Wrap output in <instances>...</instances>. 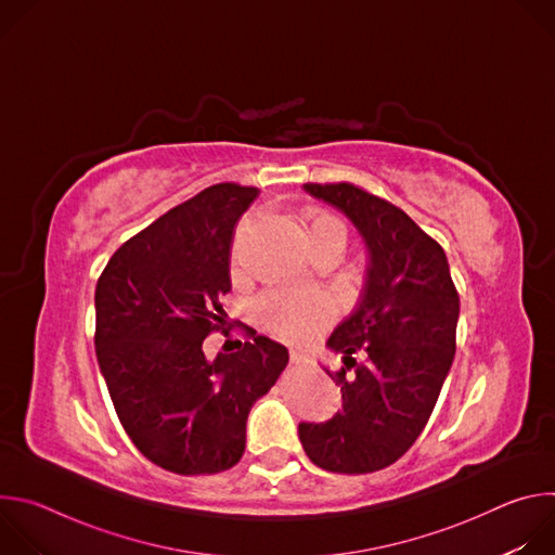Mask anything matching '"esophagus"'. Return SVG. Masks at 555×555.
Segmentation results:
<instances>
[{
  "mask_svg": "<svg viewBox=\"0 0 555 555\" xmlns=\"http://www.w3.org/2000/svg\"><path fill=\"white\" fill-rule=\"evenodd\" d=\"M289 360H292L294 364H300L305 358H302L298 351H289Z\"/></svg>",
  "mask_w": 555,
  "mask_h": 555,
  "instance_id": "34e87169",
  "label": "esophagus"
}]
</instances>
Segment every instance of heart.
<instances>
[{
	"label": "heart",
	"instance_id": "heart-1",
	"mask_svg": "<svg viewBox=\"0 0 555 555\" xmlns=\"http://www.w3.org/2000/svg\"><path fill=\"white\" fill-rule=\"evenodd\" d=\"M319 223H327L338 228L343 234V225L340 221L332 219V217H315L311 219V225ZM259 309L263 313V319L268 321V325H272L274 330L283 332V334H292V336H300L311 332L315 325H319L327 311H330V298L325 292H274V294H266L259 300Z\"/></svg>",
	"mask_w": 555,
	"mask_h": 555
}]
</instances>
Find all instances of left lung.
Returning a JSON list of instances; mask_svg holds the SVG:
<instances>
[{
    "mask_svg": "<svg viewBox=\"0 0 555 555\" xmlns=\"http://www.w3.org/2000/svg\"><path fill=\"white\" fill-rule=\"evenodd\" d=\"M302 189L353 223L369 266L356 309L327 340L345 364L323 366L343 411L300 422L298 439L319 467L366 474L398 461L424 430L452 366L459 294L443 248L404 210L353 184Z\"/></svg>",
    "mask_w": 555,
    "mask_h": 555,
    "instance_id": "obj_1",
    "label": "left lung"
}]
</instances>
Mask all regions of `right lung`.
<instances>
[{"label": "right lung", "mask_w": 555, "mask_h": 555, "mask_svg": "<svg viewBox=\"0 0 555 555\" xmlns=\"http://www.w3.org/2000/svg\"><path fill=\"white\" fill-rule=\"evenodd\" d=\"M259 189L215 184L122 244L96 283V358L116 415L155 465L217 474L246 450V422L289 353L250 327L240 351L208 358L223 327L236 221Z\"/></svg>", "instance_id": "obj_1"}]
</instances>
